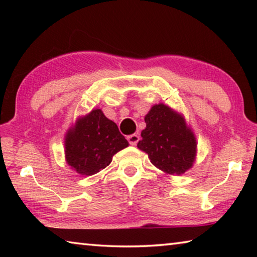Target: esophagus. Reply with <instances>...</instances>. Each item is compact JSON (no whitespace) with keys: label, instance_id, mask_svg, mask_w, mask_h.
Listing matches in <instances>:
<instances>
[{"label":"esophagus","instance_id":"34e87169","mask_svg":"<svg viewBox=\"0 0 257 257\" xmlns=\"http://www.w3.org/2000/svg\"><path fill=\"white\" fill-rule=\"evenodd\" d=\"M127 139H128V142H129L130 145L135 146L138 143V141H139V136H138V135H136V134H134V135H130V136H128Z\"/></svg>","mask_w":257,"mask_h":257}]
</instances>
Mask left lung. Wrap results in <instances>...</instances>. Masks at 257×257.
<instances>
[{
  "label": "left lung",
  "instance_id": "8db88e82",
  "mask_svg": "<svg viewBox=\"0 0 257 257\" xmlns=\"http://www.w3.org/2000/svg\"><path fill=\"white\" fill-rule=\"evenodd\" d=\"M146 128L137 147L165 175L180 176L196 160V137L185 116L163 103L155 104L145 115Z\"/></svg>",
  "mask_w": 257,
  "mask_h": 257
}]
</instances>
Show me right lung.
Here are the masks:
<instances>
[{
	"label": "right lung",
	"mask_w": 257,
	"mask_h": 257,
	"mask_svg": "<svg viewBox=\"0 0 257 257\" xmlns=\"http://www.w3.org/2000/svg\"><path fill=\"white\" fill-rule=\"evenodd\" d=\"M129 146L118 125L95 108L79 116L64 137L66 162L81 176H92L111 163L113 155Z\"/></svg>",
	"instance_id": "obj_1"
}]
</instances>
